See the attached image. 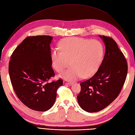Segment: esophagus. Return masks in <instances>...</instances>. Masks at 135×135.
<instances>
[{"label":"esophagus","mask_w":135,"mask_h":135,"mask_svg":"<svg viewBox=\"0 0 135 135\" xmlns=\"http://www.w3.org/2000/svg\"><path fill=\"white\" fill-rule=\"evenodd\" d=\"M63 83H64V84H65L70 85H72V83H71L69 82V81H67V80H64V81H63Z\"/></svg>","instance_id":"34e87169"}]
</instances>
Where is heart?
Segmentation results:
<instances>
[{
    "label": "heart",
    "mask_w": 135,
    "mask_h": 135,
    "mask_svg": "<svg viewBox=\"0 0 135 135\" xmlns=\"http://www.w3.org/2000/svg\"><path fill=\"white\" fill-rule=\"evenodd\" d=\"M59 49L60 51L55 50L52 54V64L55 71L61 72L71 64L72 67L60 75L69 81L94 76L100 66L104 55V47L100 41L80 37L63 39Z\"/></svg>",
    "instance_id": "heart-1"
}]
</instances>
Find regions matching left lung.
Returning a JSON list of instances; mask_svg holds the SVG:
<instances>
[{"label": "left lung", "mask_w": 135, "mask_h": 135, "mask_svg": "<svg viewBox=\"0 0 135 135\" xmlns=\"http://www.w3.org/2000/svg\"><path fill=\"white\" fill-rule=\"evenodd\" d=\"M105 47L102 63L96 73L80 83L78 102L88 112H99L118 96L126 81L128 65L122 52L112 38L99 35Z\"/></svg>", "instance_id": "1"}]
</instances>
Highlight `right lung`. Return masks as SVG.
I'll use <instances>...</instances> for the list:
<instances>
[{
	"mask_svg": "<svg viewBox=\"0 0 135 135\" xmlns=\"http://www.w3.org/2000/svg\"><path fill=\"white\" fill-rule=\"evenodd\" d=\"M51 36H29L13 52L9 61L10 80L18 98L29 108L46 111L54 104L63 80L48 82L55 76L52 68Z\"/></svg>",
	"mask_w": 135,
	"mask_h": 135,
	"instance_id": "obj_1",
	"label": "right lung"
}]
</instances>
